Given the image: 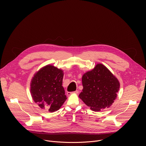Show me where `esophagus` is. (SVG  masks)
<instances>
[{
  "instance_id": "obj_1",
  "label": "esophagus",
  "mask_w": 146,
  "mask_h": 146,
  "mask_svg": "<svg viewBox=\"0 0 146 146\" xmlns=\"http://www.w3.org/2000/svg\"><path fill=\"white\" fill-rule=\"evenodd\" d=\"M72 94H78V91H77V90H76V91H74V92H68V95H71Z\"/></svg>"
}]
</instances>
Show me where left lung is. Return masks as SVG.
I'll return each instance as SVG.
<instances>
[{
	"label": "left lung",
	"mask_w": 146,
	"mask_h": 146,
	"mask_svg": "<svg viewBox=\"0 0 146 146\" xmlns=\"http://www.w3.org/2000/svg\"><path fill=\"white\" fill-rule=\"evenodd\" d=\"M82 84L83 89L79 98L95 111L110 108L119 90L118 79L101 64L83 74Z\"/></svg>",
	"instance_id": "left-lung-1"
}]
</instances>
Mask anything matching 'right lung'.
<instances>
[{"label":"right lung","instance_id":"1","mask_svg":"<svg viewBox=\"0 0 146 146\" xmlns=\"http://www.w3.org/2000/svg\"><path fill=\"white\" fill-rule=\"evenodd\" d=\"M63 77V70L50 65L35 74L31 82V93L41 109L54 112L65 102L67 98L62 86Z\"/></svg>","mask_w":146,"mask_h":146}]
</instances>
